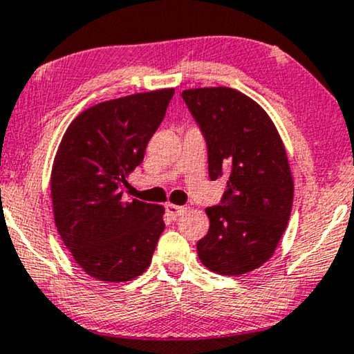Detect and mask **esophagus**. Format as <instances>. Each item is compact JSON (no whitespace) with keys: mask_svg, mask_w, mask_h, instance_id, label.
<instances>
[{"mask_svg":"<svg viewBox=\"0 0 354 354\" xmlns=\"http://www.w3.org/2000/svg\"><path fill=\"white\" fill-rule=\"evenodd\" d=\"M186 207H183V205H176V204H168L167 205V214L171 218H176L180 217L183 212H185Z\"/></svg>","mask_w":354,"mask_h":354,"instance_id":"1","label":"esophagus"}]
</instances>
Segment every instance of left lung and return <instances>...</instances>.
<instances>
[{
	"label": "left lung",
	"mask_w": 354,
	"mask_h": 354,
	"mask_svg": "<svg viewBox=\"0 0 354 354\" xmlns=\"http://www.w3.org/2000/svg\"><path fill=\"white\" fill-rule=\"evenodd\" d=\"M181 96L207 142L209 178L229 174L222 203L205 209L210 225L198 257L218 274H245L272 257L288 227L294 181L284 144L266 111L234 88Z\"/></svg>",
	"instance_id": "obj_1"
}]
</instances>
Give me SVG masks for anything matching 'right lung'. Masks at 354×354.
<instances>
[{
    "mask_svg": "<svg viewBox=\"0 0 354 354\" xmlns=\"http://www.w3.org/2000/svg\"><path fill=\"white\" fill-rule=\"evenodd\" d=\"M173 95L165 88L100 102L62 137L50 174L53 218L71 257L95 279L125 283L150 266L165 207L125 201L122 186L144 160Z\"/></svg>",
    "mask_w": 354,
    "mask_h": 354,
    "instance_id": "obj_1",
    "label": "right lung"
}]
</instances>
